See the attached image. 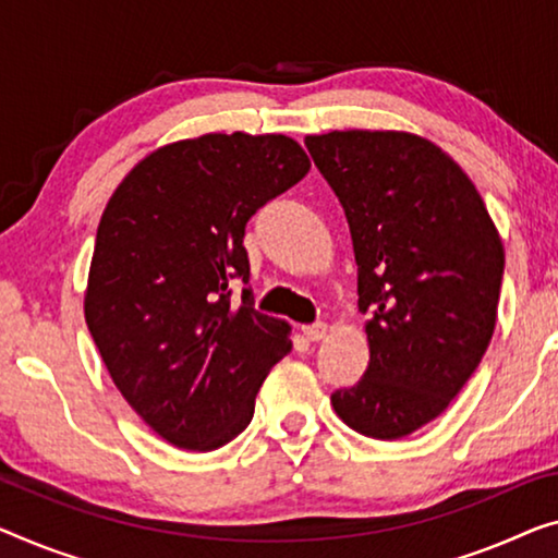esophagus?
Instances as JSON below:
<instances>
[{
    "instance_id": "34e87169",
    "label": "esophagus",
    "mask_w": 558,
    "mask_h": 558,
    "mask_svg": "<svg viewBox=\"0 0 558 558\" xmlns=\"http://www.w3.org/2000/svg\"><path fill=\"white\" fill-rule=\"evenodd\" d=\"M303 336L307 340H323L328 336L326 323H311V326H303Z\"/></svg>"
}]
</instances>
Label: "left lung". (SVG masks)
Returning <instances> with one entry per match:
<instances>
[{"label":"left lung","instance_id":"1","mask_svg":"<svg viewBox=\"0 0 558 558\" xmlns=\"http://www.w3.org/2000/svg\"><path fill=\"white\" fill-rule=\"evenodd\" d=\"M305 147L345 210L371 361L332 411L396 440L448 409L492 343L504 243L476 185L430 140L332 130Z\"/></svg>","mask_w":558,"mask_h":558}]
</instances>
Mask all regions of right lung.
<instances>
[{"instance_id": "1", "label": "right lung", "mask_w": 558, "mask_h": 558, "mask_svg": "<svg viewBox=\"0 0 558 558\" xmlns=\"http://www.w3.org/2000/svg\"><path fill=\"white\" fill-rule=\"evenodd\" d=\"M311 170L286 135L210 132L143 157L99 218L85 320L110 378L157 436L215 451L245 430L290 326L257 313L243 247L257 207Z\"/></svg>"}]
</instances>
